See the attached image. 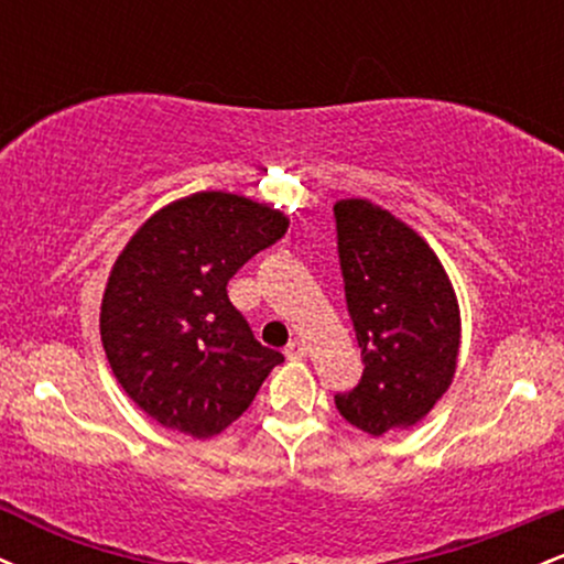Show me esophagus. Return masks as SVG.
I'll list each match as a JSON object with an SVG mask.
<instances>
[{
  "label": "esophagus",
  "mask_w": 564,
  "mask_h": 564,
  "mask_svg": "<svg viewBox=\"0 0 564 564\" xmlns=\"http://www.w3.org/2000/svg\"><path fill=\"white\" fill-rule=\"evenodd\" d=\"M304 355H307V345H304V341H300V339L289 341V345H286V358L289 360H302Z\"/></svg>",
  "instance_id": "obj_1"
}]
</instances>
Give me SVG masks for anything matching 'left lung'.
Segmentation results:
<instances>
[{
    "label": "left lung",
    "instance_id": "1",
    "mask_svg": "<svg viewBox=\"0 0 564 564\" xmlns=\"http://www.w3.org/2000/svg\"><path fill=\"white\" fill-rule=\"evenodd\" d=\"M345 300L364 377L339 392L349 424L379 437L422 422L456 373L462 318L448 273L416 230L366 198L336 200Z\"/></svg>",
    "mask_w": 564,
    "mask_h": 564
}]
</instances>
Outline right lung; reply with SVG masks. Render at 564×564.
I'll list each match as a JSON object with an SVG mask.
<instances>
[{"mask_svg": "<svg viewBox=\"0 0 564 564\" xmlns=\"http://www.w3.org/2000/svg\"><path fill=\"white\" fill-rule=\"evenodd\" d=\"M286 228L268 204L204 191L129 238L102 294L100 336L113 377L161 426L219 435L283 364L232 307L228 281Z\"/></svg>", "mask_w": 564, "mask_h": 564, "instance_id": "add662e5", "label": "right lung"}]
</instances>
